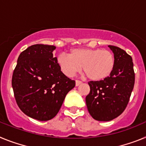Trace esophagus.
Here are the masks:
<instances>
[{
  "instance_id": "1",
  "label": "esophagus",
  "mask_w": 146,
  "mask_h": 146,
  "mask_svg": "<svg viewBox=\"0 0 146 146\" xmlns=\"http://www.w3.org/2000/svg\"><path fill=\"white\" fill-rule=\"evenodd\" d=\"M81 83H82V81H80V80H76L75 85H76V86H80V85Z\"/></svg>"
}]
</instances>
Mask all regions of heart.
Instances as JSON below:
<instances>
[{
    "mask_svg": "<svg viewBox=\"0 0 146 146\" xmlns=\"http://www.w3.org/2000/svg\"><path fill=\"white\" fill-rule=\"evenodd\" d=\"M61 71L68 77H73L82 69L88 79L99 81L109 77L115 66L114 55L102 49L77 48L69 56L61 54L58 58Z\"/></svg>",
    "mask_w": 146,
    "mask_h": 146,
    "instance_id": "heart-1",
    "label": "heart"
}]
</instances>
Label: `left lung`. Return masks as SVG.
Listing matches in <instances>:
<instances>
[{"label":"left lung","mask_w":146,"mask_h":146,"mask_svg":"<svg viewBox=\"0 0 146 146\" xmlns=\"http://www.w3.org/2000/svg\"><path fill=\"white\" fill-rule=\"evenodd\" d=\"M108 47L114 54V69L103 80L90 81V93L86 98L89 113L99 121H111L124 111L135 85L131 56L119 47Z\"/></svg>","instance_id":"8db88e82"}]
</instances>
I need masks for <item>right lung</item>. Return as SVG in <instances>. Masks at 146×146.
Instances as JSON below:
<instances>
[{
    "label": "right lung",
    "instance_id": "obj_1",
    "mask_svg": "<svg viewBox=\"0 0 146 146\" xmlns=\"http://www.w3.org/2000/svg\"><path fill=\"white\" fill-rule=\"evenodd\" d=\"M53 45L34 44L19 55L11 85L18 107L26 115L38 121L57 115L66 94L75 86L60 71Z\"/></svg>",
    "mask_w": 146,
    "mask_h": 146
}]
</instances>
